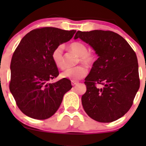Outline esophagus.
I'll return each instance as SVG.
<instances>
[{
	"mask_svg": "<svg viewBox=\"0 0 146 146\" xmlns=\"http://www.w3.org/2000/svg\"><path fill=\"white\" fill-rule=\"evenodd\" d=\"M71 84H72V85H73V86H75V85H76L77 84H78V82H77V81H73V80H72V81H71Z\"/></svg>",
	"mask_w": 146,
	"mask_h": 146,
	"instance_id": "obj_1",
	"label": "esophagus"
}]
</instances>
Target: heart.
Returning a JSON list of instances; mask_svg holds the SVG:
<instances>
[{
  "mask_svg": "<svg viewBox=\"0 0 146 146\" xmlns=\"http://www.w3.org/2000/svg\"><path fill=\"white\" fill-rule=\"evenodd\" d=\"M70 48L80 56V61L86 65L92 64L95 61V57L92 53L88 52V47L81 42H74L70 44ZM63 45H59L55 48L52 52L51 57L53 62L60 68H64L63 60ZM88 74V69L84 66H75L73 68H68L62 72L61 76L64 78H67L73 81H77L84 78Z\"/></svg>",
  "mask_w": 146,
  "mask_h": 146,
  "instance_id": "heart-1",
  "label": "heart"
}]
</instances>
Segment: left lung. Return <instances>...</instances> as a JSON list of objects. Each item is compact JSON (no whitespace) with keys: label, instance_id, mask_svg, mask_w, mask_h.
Listing matches in <instances>:
<instances>
[{"label":"left lung","instance_id":"obj_1","mask_svg":"<svg viewBox=\"0 0 146 146\" xmlns=\"http://www.w3.org/2000/svg\"><path fill=\"white\" fill-rule=\"evenodd\" d=\"M78 38L89 44L98 56L85 78L84 110L97 121H116L128 111L139 88L136 53L123 37L113 31H78L74 39Z\"/></svg>","mask_w":146,"mask_h":146}]
</instances>
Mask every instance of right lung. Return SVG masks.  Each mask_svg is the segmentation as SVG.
I'll return each instance as SVG.
<instances>
[{"mask_svg":"<svg viewBox=\"0 0 146 146\" xmlns=\"http://www.w3.org/2000/svg\"><path fill=\"white\" fill-rule=\"evenodd\" d=\"M75 32L55 27L33 29L23 37L15 50L10 65L9 90L27 116L40 120L49 118L71 89V81L66 78L55 83L48 81L59 75L52 52L69 41Z\"/></svg>","mask_w":146,"mask_h":146,"instance_id":"obj_1","label":"right lung"}]
</instances>
